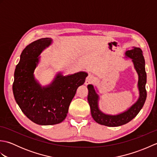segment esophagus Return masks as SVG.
Segmentation results:
<instances>
[{
  "label": "esophagus",
  "mask_w": 157,
  "mask_h": 157,
  "mask_svg": "<svg viewBox=\"0 0 157 157\" xmlns=\"http://www.w3.org/2000/svg\"><path fill=\"white\" fill-rule=\"evenodd\" d=\"M94 81V77L92 75H88L87 78L86 79L85 82V85H88L90 84H92V83Z\"/></svg>",
  "instance_id": "34e87169"
}]
</instances>
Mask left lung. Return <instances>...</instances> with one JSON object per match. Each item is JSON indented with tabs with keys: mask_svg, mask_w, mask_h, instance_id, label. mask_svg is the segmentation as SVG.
<instances>
[{
	"mask_svg": "<svg viewBox=\"0 0 157 157\" xmlns=\"http://www.w3.org/2000/svg\"><path fill=\"white\" fill-rule=\"evenodd\" d=\"M126 58L132 59L134 69L138 75V88L139 97L134 104H133L126 111L117 115L106 114L101 111L98 106L100 99L98 90L92 84L88 86V101L90 107L92 118L101 125L108 127H118L129 122L138 114L144 105L146 99V73L145 71V61L142 50L138 47H133L128 50L125 53Z\"/></svg>",
	"mask_w": 157,
	"mask_h": 157,
	"instance_id": "obj_1",
	"label": "left lung"
}]
</instances>
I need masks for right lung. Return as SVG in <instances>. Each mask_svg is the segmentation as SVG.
<instances>
[{
	"instance_id": "add662e5",
	"label": "right lung",
	"mask_w": 157,
	"mask_h": 157,
	"mask_svg": "<svg viewBox=\"0 0 157 157\" xmlns=\"http://www.w3.org/2000/svg\"><path fill=\"white\" fill-rule=\"evenodd\" d=\"M52 42L50 38H41L23 49L13 84V95L21 111L41 125L58 124L66 118L77 89L84 84L88 76L85 71L67 75L59 72L51 84L42 86L35 78L34 70L40 62V55Z\"/></svg>"
}]
</instances>
